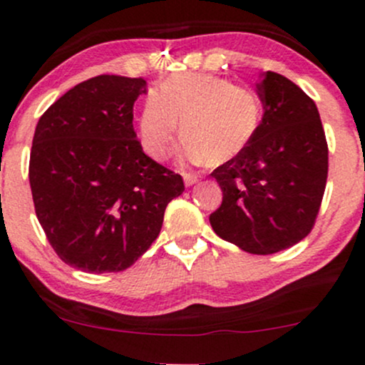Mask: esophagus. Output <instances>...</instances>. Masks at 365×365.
<instances>
[{
    "label": "esophagus",
    "mask_w": 365,
    "mask_h": 365,
    "mask_svg": "<svg viewBox=\"0 0 365 365\" xmlns=\"http://www.w3.org/2000/svg\"><path fill=\"white\" fill-rule=\"evenodd\" d=\"M183 180H185V185L187 187H192V185H195V183H197L199 180H201V176L185 173V175H183Z\"/></svg>",
    "instance_id": "34e87169"
}]
</instances>
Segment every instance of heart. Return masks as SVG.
<instances>
[{"label":"heart","instance_id":"heart-1","mask_svg":"<svg viewBox=\"0 0 365 365\" xmlns=\"http://www.w3.org/2000/svg\"><path fill=\"white\" fill-rule=\"evenodd\" d=\"M263 102L251 86L201 72L164 79L143 100L138 119L140 142L150 158L163 161L173 150L180 131L185 135L182 163H227L255 138Z\"/></svg>","mask_w":365,"mask_h":365}]
</instances>
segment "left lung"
Masks as SVG:
<instances>
[{"label":"left lung","mask_w":365,"mask_h":365,"mask_svg":"<svg viewBox=\"0 0 365 365\" xmlns=\"http://www.w3.org/2000/svg\"><path fill=\"white\" fill-rule=\"evenodd\" d=\"M263 119L250 145L211 173L223 192L216 235L251 255L298 244L317 220L329 168L317 106L277 72L259 83Z\"/></svg>","instance_id":"1"}]
</instances>
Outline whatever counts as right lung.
<instances>
[{"label":"right lung","instance_id":"add662e5","mask_svg":"<svg viewBox=\"0 0 365 365\" xmlns=\"http://www.w3.org/2000/svg\"><path fill=\"white\" fill-rule=\"evenodd\" d=\"M145 79L102 74L48 107L36 126L29 183L57 256L90 274L121 272L145 253L183 178L150 159L133 130Z\"/></svg>","mask_w":365,"mask_h":365}]
</instances>
